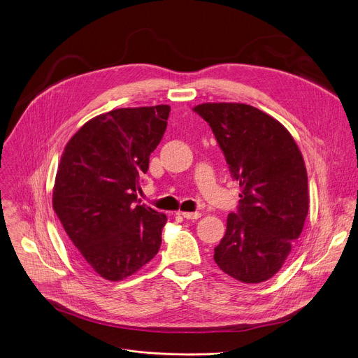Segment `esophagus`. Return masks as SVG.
<instances>
[{
	"instance_id": "esophagus-1",
	"label": "esophagus",
	"mask_w": 358,
	"mask_h": 358,
	"mask_svg": "<svg viewBox=\"0 0 358 358\" xmlns=\"http://www.w3.org/2000/svg\"><path fill=\"white\" fill-rule=\"evenodd\" d=\"M181 215L185 220H198L201 217V213H198V211H195V213H181Z\"/></svg>"
}]
</instances>
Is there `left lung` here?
<instances>
[{
  "mask_svg": "<svg viewBox=\"0 0 358 358\" xmlns=\"http://www.w3.org/2000/svg\"><path fill=\"white\" fill-rule=\"evenodd\" d=\"M192 110L210 124L241 187L214 261L239 282H265L280 271L309 213L301 152L282 123L253 106L202 103Z\"/></svg>",
  "mask_w": 358,
  "mask_h": 358,
  "instance_id": "obj_1",
  "label": "left lung"
}]
</instances>
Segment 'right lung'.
<instances>
[{
    "mask_svg": "<svg viewBox=\"0 0 358 358\" xmlns=\"http://www.w3.org/2000/svg\"><path fill=\"white\" fill-rule=\"evenodd\" d=\"M169 115V105L99 115L64 150L52 207L79 259L106 280L131 276L160 249L167 217L140 203L136 189Z\"/></svg>",
    "mask_w": 358,
    "mask_h": 358,
    "instance_id": "obj_1",
    "label": "right lung"
}]
</instances>
